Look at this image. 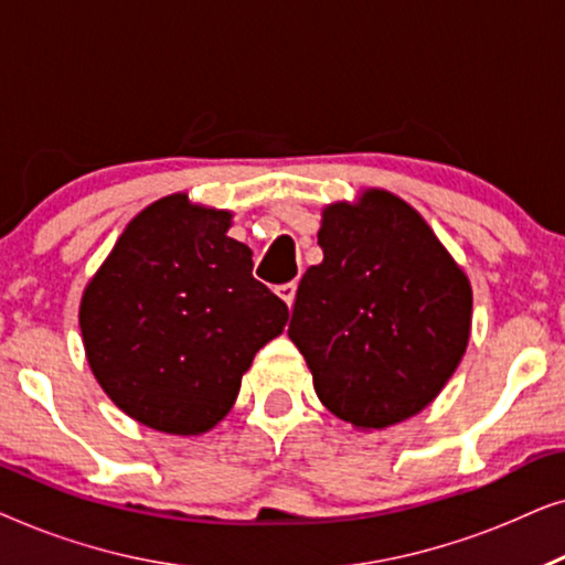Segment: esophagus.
Here are the masks:
<instances>
[{
	"label": "esophagus",
	"mask_w": 565,
	"mask_h": 565,
	"mask_svg": "<svg viewBox=\"0 0 565 565\" xmlns=\"http://www.w3.org/2000/svg\"><path fill=\"white\" fill-rule=\"evenodd\" d=\"M296 290H298V282H285L277 288V296H280L288 306H292V300H296Z\"/></svg>",
	"instance_id": "esophagus-1"
}]
</instances>
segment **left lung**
<instances>
[{
  "label": "left lung",
  "mask_w": 565,
  "mask_h": 565,
  "mask_svg": "<svg viewBox=\"0 0 565 565\" xmlns=\"http://www.w3.org/2000/svg\"><path fill=\"white\" fill-rule=\"evenodd\" d=\"M323 262L298 285L288 334L321 404L383 429L437 398L470 337V282L427 221L370 190L323 211Z\"/></svg>",
  "instance_id": "obj_1"
}]
</instances>
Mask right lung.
I'll return each mask as SVG.
<instances>
[{"mask_svg": "<svg viewBox=\"0 0 565 565\" xmlns=\"http://www.w3.org/2000/svg\"><path fill=\"white\" fill-rule=\"evenodd\" d=\"M231 213L188 195L138 213L82 298L84 350L107 396L146 427L200 435L234 406L288 306L254 280Z\"/></svg>", "mask_w": 565, "mask_h": 565, "instance_id": "1", "label": "right lung"}]
</instances>
